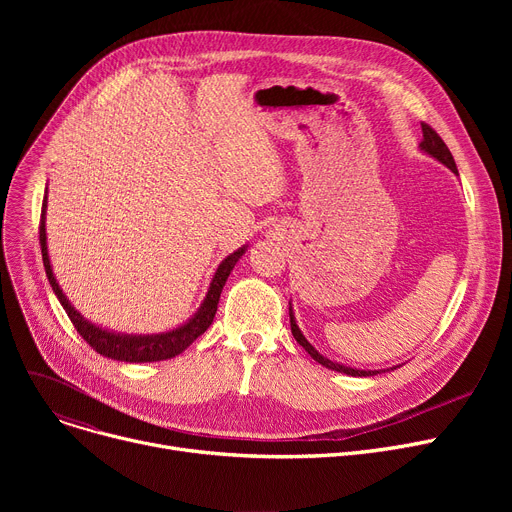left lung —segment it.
<instances>
[{"mask_svg":"<svg viewBox=\"0 0 512 512\" xmlns=\"http://www.w3.org/2000/svg\"><path fill=\"white\" fill-rule=\"evenodd\" d=\"M421 130H423V139H421V145H419V147H421L423 151H427L432 157H436L438 161H442V164L448 166L454 174H459V172H456V164H454V159H452V153H450V149L446 147V143L442 141L440 134H438L432 126L425 124V122H421ZM290 330H292L294 340H297L319 365H324V367H328V369H332V371L348 373V375H361V378H367V375H375V373H378V371H361V369H353V367H344V365H340V363H334V361L326 359L324 355H319V353L315 351V348L305 340V336L301 334L299 326L294 324L292 309H290Z\"/></svg>","mask_w":512,"mask_h":512,"instance_id":"left-lung-1","label":"left lung"}]
</instances>
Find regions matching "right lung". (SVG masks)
I'll return each instance as SVG.
<instances>
[{
	"label": "right lung",
	"instance_id": "obj_1",
	"mask_svg": "<svg viewBox=\"0 0 512 512\" xmlns=\"http://www.w3.org/2000/svg\"><path fill=\"white\" fill-rule=\"evenodd\" d=\"M39 242H41V253H43V265H45L47 280H49L53 292H56V297L60 299L64 311L68 313L76 332L83 336L85 342L99 355L116 359V361H126V363L166 361V359H172V357L180 355L186 346H191L211 326L215 311H218V301H220L222 288H224V284H226V280L232 272V267L236 265L240 255L245 253V247H242L236 253L228 255L220 263L218 272H215L213 282L209 286L207 299L203 301L199 313L191 321H188V324H184L182 328L172 330L168 334H157V336H120V334H114V332L101 330V328L89 324L87 319L80 317V313H76L74 307L66 301L56 278H53L49 257H47V245H45V201H43L41 222H39Z\"/></svg>",
	"mask_w": 512,
	"mask_h": 512
}]
</instances>
